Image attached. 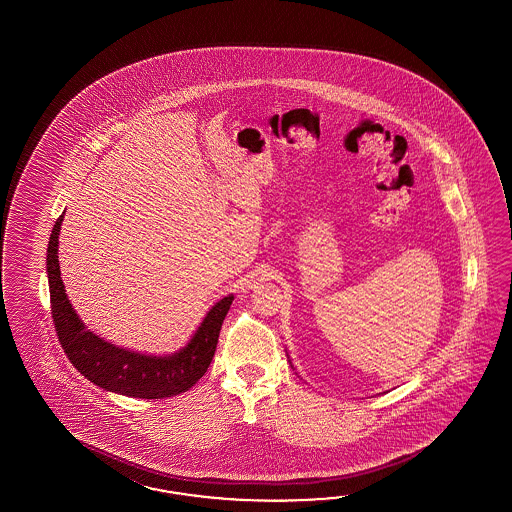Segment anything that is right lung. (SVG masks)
<instances>
[{
  "instance_id": "1",
  "label": "right lung",
  "mask_w": 512,
  "mask_h": 512,
  "mask_svg": "<svg viewBox=\"0 0 512 512\" xmlns=\"http://www.w3.org/2000/svg\"><path fill=\"white\" fill-rule=\"evenodd\" d=\"M62 219L64 216L56 219L47 247V276L53 324L67 359L87 381L108 392L139 399H164L190 390L207 373L216 353L221 324L234 296H225L214 305L188 346L172 357H148L115 348L87 331L67 300L58 265V234Z\"/></svg>"
}]
</instances>
